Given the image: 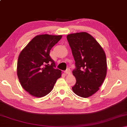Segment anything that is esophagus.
<instances>
[{
    "label": "esophagus",
    "instance_id": "1",
    "mask_svg": "<svg viewBox=\"0 0 127 127\" xmlns=\"http://www.w3.org/2000/svg\"><path fill=\"white\" fill-rule=\"evenodd\" d=\"M64 73L65 74H69L70 73V70L69 69H67L64 71Z\"/></svg>",
    "mask_w": 127,
    "mask_h": 127
}]
</instances>
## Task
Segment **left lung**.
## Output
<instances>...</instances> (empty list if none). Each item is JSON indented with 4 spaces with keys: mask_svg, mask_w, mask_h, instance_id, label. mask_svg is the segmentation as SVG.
I'll use <instances>...</instances> for the list:
<instances>
[{
    "mask_svg": "<svg viewBox=\"0 0 127 127\" xmlns=\"http://www.w3.org/2000/svg\"><path fill=\"white\" fill-rule=\"evenodd\" d=\"M66 38L76 62L72 73L76 83L72 90L80 97H89L99 90L106 77V55L97 41L85 32L69 34Z\"/></svg>",
    "mask_w": 127,
    "mask_h": 127,
    "instance_id": "left-lung-1",
    "label": "left lung"
}]
</instances>
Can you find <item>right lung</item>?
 Instances as JSON below:
<instances>
[{
	"label": "right lung",
	"instance_id": "obj_1",
	"mask_svg": "<svg viewBox=\"0 0 127 127\" xmlns=\"http://www.w3.org/2000/svg\"><path fill=\"white\" fill-rule=\"evenodd\" d=\"M62 37L37 35L21 51L17 62V76L23 89L32 96L41 97L47 95L61 77L62 71L55 68L50 51Z\"/></svg>",
	"mask_w": 127,
	"mask_h": 127
}]
</instances>
